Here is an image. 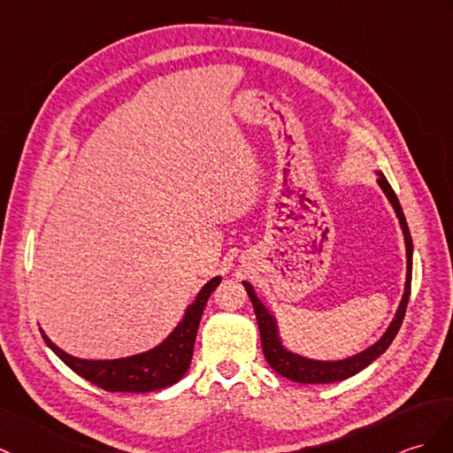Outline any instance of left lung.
<instances>
[{"mask_svg":"<svg viewBox=\"0 0 453 453\" xmlns=\"http://www.w3.org/2000/svg\"><path fill=\"white\" fill-rule=\"evenodd\" d=\"M376 173H378L376 183L382 188V193L386 195L388 203L392 204L395 218L399 219V226H402V234H403V241H405V257H407V274H405L403 296H402V301H399V304H397L394 319H392L390 326L386 328V332L371 347H366V349H363L361 353L345 357V359H338V361L311 359V357H304V355H299L296 351L288 349V347L281 342L276 314L260 301L255 288H252L249 281H243L247 296L250 297L252 307H255L258 330H260L262 351H265L270 369L276 371L280 376L288 378V380L301 382V384H330V382L345 380V378L361 372L365 366H369L374 359H378V357H380L388 349V347H390V343L394 342L395 334L399 330V326H402V322H403L407 301H409V291H411L413 241H411V234H409L402 204H399L394 188L390 187V183H388V179L384 177L382 172H376Z\"/></svg>","mask_w":453,"mask_h":453,"instance_id":"1","label":"left lung"}]
</instances>
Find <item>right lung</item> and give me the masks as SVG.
Listing matches in <instances>:
<instances>
[{"mask_svg":"<svg viewBox=\"0 0 453 453\" xmlns=\"http://www.w3.org/2000/svg\"><path fill=\"white\" fill-rule=\"evenodd\" d=\"M219 281H222V276H214L206 281L203 289L196 293L195 301L185 309L183 319L167 334V338L149 351L119 357V359H81V357L63 351L40 328L42 338L73 372H77L84 380L102 388V390L133 394L162 390V388L173 386L181 380L188 371L206 301L219 286Z\"/></svg>","mask_w":453,"mask_h":453,"instance_id":"add662e5","label":"right lung"}]
</instances>
